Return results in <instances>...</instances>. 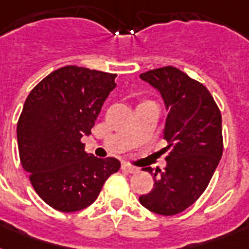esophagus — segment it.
Listing matches in <instances>:
<instances>
[{"instance_id": "1", "label": "esophagus", "mask_w": 249, "mask_h": 249, "mask_svg": "<svg viewBox=\"0 0 249 249\" xmlns=\"http://www.w3.org/2000/svg\"><path fill=\"white\" fill-rule=\"evenodd\" d=\"M121 169L125 170V172H128V173H137V172L140 170L137 166H132L129 165V164H123V165H121Z\"/></svg>"}]
</instances>
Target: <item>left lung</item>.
I'll return each mask as SVG.
<instances>
[{"mask_svg":"<svg viewBox=\"0 0 249 249\" xmlns=\"http://www.w3.org/2000/svg\"><path fill=\"white\" fill-rule=\"evenodd\" d=\"M140 77L163 98L168 112L164 150H169L164 169H144L154 176V189L141 195L140 203L154 213L173 216L197 200L220 163L221 112L208 89L178 68H158Z\"/></svg>","mask_w":249,"mask_h":249,"instance_id":"8db88e82","label":"left lung"}]
</instances>
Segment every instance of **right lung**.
I'll return each instance as SVG.
<instances>
[{
    "instance_id": "add662e5",
    "label": "right lung",
    "mask_w": 249,
    "mask_h": 249,
    "mask_svg": "<svg viewBox=\"0 0 249 249\" xmlns=\"http://www.w3.org/2000/svg\"><path fill=\"white\" fill-rule=\"evenodd\" d=\"M116 75L67 66L46 76L25 99L17 126L23 169L42 200L60 212L93 204L106 179L120 169L115 158L84 150Z\"/></svg>"
}]
</instances>
